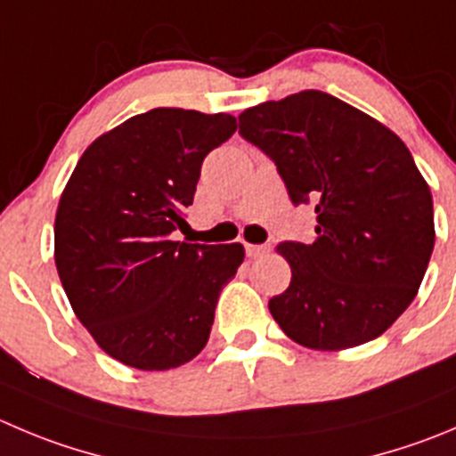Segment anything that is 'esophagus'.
<instances>
[{
    "label": "esophagus",
    "mask_w": 456,
    "mask_h": 456,
    "mask_svg": "<svg viewBox=\"0 0 456 456\" xmlns=\"http://www.w3.org/2000/svg\"><path fill=\"white\" fill-rule=\"evenodd\" d=\"M268 250V246H257V244H246V255H248L250 259L253 257H259V255H264Z\"/></svg>",
    "instance_id": "obj_1"
}]
</instances>
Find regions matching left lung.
Listing matches in <instances>:
<instances>
[{
  "instance_id": "obj_1",
  "label": "left lung",
  "mask_w": 456,
  "mask_h": 456,
  "mask_svg": "<svg viewBox=\"0 0 456 456\" xmlns=\"http://www.w3.org/2000/svg\"><path fill=\"white\" fill-rule=\"evenodd\" d=\"M240 134L275 160L290 201L315 203V241H281L289 289L268 300L297 345L340 351L387 331L435 248V208L405 142L336 95L306 89L241 111Z\"/></svg>"
}]
</instances>
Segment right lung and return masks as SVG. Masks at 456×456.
Masks as SVG:
<instances>
[{
    "mask_svg": "<svg viewBox=\"0 0 456 456\" xmlns=\"http://www.w3.org/2000/svg\"><path fill=\"white\" fill-rule=\"evenodd\" d=\"M231 114L159 107L95 138L55 212V266L73 314L105 354L142 371L185 365L210 338L244 246L172 240L201 163Z\"/></svg>",
    "mask_w": 456,
    "mask_h": 456,
    "instance_id": "add662e5",
    "label": "right lung"
}]
</instances>
